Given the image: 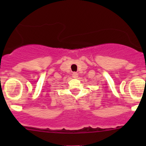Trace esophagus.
I'll return each instance as SVG.
<instances>
[{
    "label": "esophagus",
    "mask_w": 146,
    "mask_h": 146,
    "mask_svg": "<svg viewBox=\"0 0 146 146\" xmlns=\"http://www.w3.org/2000/svg\"><path fill=\"white\" fill-rule=\"evenodd\" d=\"M78 73H76V72H73V74H72V76H73V78H78Z\"/></svg>",
    "instance_id": "1"
}]
</instances>
